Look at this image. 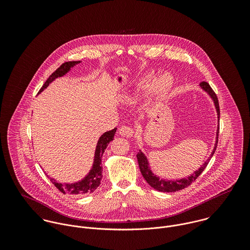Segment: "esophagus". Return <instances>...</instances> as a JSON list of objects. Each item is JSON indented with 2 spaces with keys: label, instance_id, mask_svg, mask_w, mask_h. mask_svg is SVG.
Returning a JSON list of instances; mask_svg holds the SVG:
<instances>
[{
  "label": "esophagus",
  "instance_id": "obj_1",
  "mask_svg": "<svg viewBox=\"0 0 250 250\" xmlns=\"http://www.w3.org/2000/svg\"><path fill=\"white\" fill-rule=\"evenodd\" d=\"M134 133V130L129 126H121L119 128V134L124 138H130L132 137Z\"/></svg>",
  "mask_w": 250,
  "mask_h": 250
}]
</instances>
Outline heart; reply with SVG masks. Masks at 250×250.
<instances>
[{
	"label": "heart",
	"mask_w": 250,
	"mask_h": 250,
	"mask_svg": "<svg viewBox=\"0 0 250 250\" xmlns=\"http://www.w3.org/2000/svg\"><path fill=\"white\" fill-rule=\"evenodd\" d=\"M152 81V75H147L143 79V81L139 83V87L140 89H146ZM173 80L172 77L168 74H164L161 75L160 77H158L152 83L151 85V89L150 92L152 94V96L159 98V97H163L164 95H166L168 90L170 89L171 85H172Z\"/></svg>",
	"instance_id": "heart-1"
}]
</instances>
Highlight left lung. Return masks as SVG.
Instances as JSON below:
<instances>
[{"instance_id": "8db88e82", "label": "left lung", "mask_w": 250, "mask_h": 250, "mask_svg": "<svg viewBox=\"0 0 250 250\" xmlns=\"http://www.w3.org/2000/svg\"><path fill=\"white\" fill-rule=\"evenodd\" d=\"M200 87L206 91L210 97L213 99L214 101V107L216 109V113H217V120L219 122V105H218V100L216 97V94L214 93V90L212 89V87L210 86V84L207 82H202L200 83ZM218 133H219V125L217 126V130H216V141L214 144V149L212 154L210 155V157L207 159V161L201 166V167L194 171L193 174H191L190 176H188V178L180 179V180H164V179H160L159 176L155 175L152 170L149 167V163L147 158L145 157V155L143 152L140 150L138 152L137 158H138V162H139V166H140V169L141 172L143 174V178L146 180V182L155 189L159 190V191H163V192H174L177 190H181L187 187H188L192 182H194L197 177L204 171V169L206 168V167L208 166L211 158L214 155V151L216 149V145H217V140H218Z\"/></svg>"}]
</instances>
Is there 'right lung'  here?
Returning <instances> with one entry per match:
<instances>
[{"label": "right lung", "instance_id": "add662e5", "mask_svg": "<svg viewBox=\"0 0 250 250\" xmlns=\"http://www.w3.org/2000/svg\"><path fill=\"white\" fill-rule=\"evenodd\" d=\"M80 62H81L80 61H77V62H67L62 63L56 71L54 72L47 79V81L45 82L43 86L40 88L38 93L42 92L54 80H56L59 77L64 76L67 72L71 69L73 66H75L76 64H78ZM115 132H116V128L112 129L111 131H107L99 138L98 143L96 145V149H95L92 167H91L90 171L88 172V174L84 178L82 179L79 182L73 183V184H62V183H60L57 180L48 176L50 181L62 193H69V194H74V195H84V194H88V193L95 191L98 188V187L100 186L101 181L103 178L102 167H101L102 156L105 152V149L107 148V144L113 140Z\"/></svg>", "mask_w": 250, "mask_h": 250}]
</instances>
